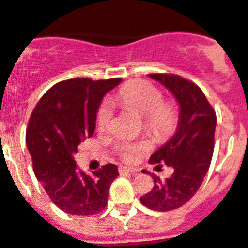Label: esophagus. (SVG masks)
Segmentation results:
<instances>
[{"label": "esophagus", "mask_w": 248, "mask_h": 248, "mask_svg": "<svg viewBox=\"0 0 248 248\" xmlns=\"http://www.w3.org/2000/svg\"><path fill=\"white\" fill-rule=\"evenodd\" d=\"M119 174H126V172H130V174H137L138 169H131V168H126V166H119Z\"/></svg>", "instance_id": "obj_1"}]
</instances>
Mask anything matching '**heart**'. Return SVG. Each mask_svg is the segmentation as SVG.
Here are the masks:
<instances>
[{
	"label": "heart",
	"mask_w": 248,
	"mask_h": 248,
	"mask_svg": "<svg viewBox=\"0 0 248 248\" xmlns=\"http://www.w3.org/2000/svg\"><path fill=\"white\" fill-rule=\"evenodd\" d=\"M163 92L148 80H135L125 84L115 94V100L126 108L143 115L144 128L156 139H168L175 133L179 124V109L172 100L163 99ZM111 107L108 100H103L97 110V126L105 130L111 119ZM150 141L120 140L115 145L119 157L126 163H133L139 155L150 150Z\"/></svg>",
	"instance_id": "obj_1"
}]
</instances>
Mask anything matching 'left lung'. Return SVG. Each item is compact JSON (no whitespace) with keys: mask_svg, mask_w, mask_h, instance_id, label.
Instances as JSON below:
<instances>
[{"mask_svg":"<svg viewBox=\"0 0 248 248\" xmlns=\"http://www.w3.org/2000/svg\"><path fill=\"white\" fill-rule=\"evenodd\" d=\"M180 105V120L174 137L150 156V164L171 166L166 180L153 175L154 187L140 198L148 209L171 211L185 205L196 194L211 164L215 146L216 113L198 84L177 74L151 73Z\"/></svg>","mask_w":248,"mask_h":248,"instance_id":"8db88e82","label":"left lung"}]
</instances>
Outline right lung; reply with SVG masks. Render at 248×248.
I'll return each instance as SVG.
<instances>
[{
  "mask_svg": "<svg viewBox=\"0 0 248 248\" xmlns=\"http://www.w3.org/2000/svg\"><path fill=\"white\" fill-rule=\"evenodd\" d=\"M120 80H63L43 94L31 114L26 143L34 175L54 205L67 214L85 216L104 210L111 183L119 175L114 164L85 174L73 155L83 140L93 135L104 94Z\"/></svg>",
  "mask_w": 248,
  "mask_h": 248,
  "instance_id": "right-lung-1",
  "label": "right lung"
}]
</instances>
